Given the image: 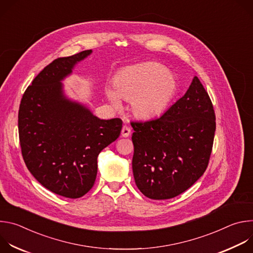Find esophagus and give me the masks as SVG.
Returning <instances> with one entry per match:
<instances>
[{
    "instance_id": "obj_1",
    "label": "esophagus",
    "mask_w": 253,
    "mask_h": 253,
    "mask_svg": "<svg viewBox=\"0 0 253 253\" xmlns=\"http://www.w3.org/2000/svg\"><path fill=\"white\" fill-rule=\"evenodd\" d=\"M130 134H131V129H130V127L124 125V126L122 127L121 136H122V137H128V136H130Z\"/></svg>"
}]
</instances>
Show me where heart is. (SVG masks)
Returning a JSON list of instances; mask_svg holds the SVG:
<instances>
[{"label": "heart", "mask_w": 253, "mask_h": 253, "mask_svg": "<svg viewBox=\"0 0 253 253\" xmlns=\"http://www.w3.org/2000/svg\"><path fill=\"white\" fill-rule=\"evenodd\" d=\"M176 91L174 76L156 62H145L121 70L114 80V91L108 90L111 104L120 107V99L130 101L132 112L139 118L160 115Z\"/></svg>", "instance_id": "obj_1"}]
</instances>
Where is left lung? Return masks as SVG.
<instances>
[{
    "label": "left lung",
    "instance_id": "left-lung-1",
    "mask_svg": "<svg viewBox=\"0 0 253 253\" xmlns=\"http://www.w3.org/2000/svg\"><path fill=\"white\" fill-rule=\"evenodd\" d=\"M131 126L133 175L146 197H176L205 172L216 122L210 97L197 77L161 117L131 121Z\"/></svg>",
    "mask_w": 253,
    "mask_h": 253
}]
</instances>
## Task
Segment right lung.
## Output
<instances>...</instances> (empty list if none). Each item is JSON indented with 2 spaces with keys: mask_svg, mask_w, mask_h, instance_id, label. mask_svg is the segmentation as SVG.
<instances>
[{
  "mask_svg": "<svg viewBox=\"0 0 253 253\" xmlns=\"http://www.w3.org/2000/svg\"><path fill=\"white\" fill-rule=\"evenodd\" d=\"M91 50L55 59L23 94L18 115L28 170L55 194L80 198L94 185L99 153L120 135L122 120H101L63 96L61 80Z\"/></svg>",
  "mask_w": 253,
  "mask_h": 253,
  "instance_id": "1",
  "label": "right lung"
}]
</instances>
